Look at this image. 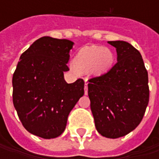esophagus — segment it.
<instances>
[{
  "label": "esophagus",
  "mask_w": 159,
  "mask_h": 159,
  "mask_svg": "<svg viewBox=\"0 0 159 159\" xmlns=\"http://www.w3.org/2000/svg\"><path fill=\"white\" fill-rule=\"evenodd\" d=\"M84 90H85V95H88V83H86V84H85Z\"/></svg>",
  "instance_id": "1"
}]
</instances>
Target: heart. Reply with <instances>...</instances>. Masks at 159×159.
Listing matches in <instances>:
<instances>
[{"label":"heart","mask_w":159,"mask_h":159,"mask_svg":"<svg viewBox=\"0 0 159 159\" xmlns=\"http://www.w3.org/2000/svg\"><path fill=\"white\" fill-rule=\"evenodd\" d=\"M113 55L107 48L92 46L80 49L73 60L74 68L79 71H89L92 69L95 74L105 72L112 64Z\"/></svg>","instance_id":"heart-1"}]
</instances>
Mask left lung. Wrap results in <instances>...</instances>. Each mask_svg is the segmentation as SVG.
<instances>
[{
	"label": "left lung",
	"instance_id": "8db88e82",
	"mask_svg": "<svg viewBox=\"0 0 159 159\" xmlns=\"http://www.w3.org/2000/svg\"><path fill=\"white\" fill-rule=\"evenodd\" d=\"M116 48L117 63L89 80V96L97 132L104 137L125 136L137 127L149 103L148 71L140 52L126 41H108Z\"/></svg>",
	"mask_w": 159,
	"mask_h": 159
}]
</instances>
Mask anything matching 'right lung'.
I'll return each instance as SVG.
<instances>
[{
    "instance_id": "add662e5",
    "label": "right lung",
    "mask_w": 159,
    "mask_h": 159,
    "mask_svg": "<svg viewBox=\"0 0 159 159\" xmlns=\"http://www.w3.org/2000/svg\"><path fill=\"white\" fill-rule=\"evenodd\" d=\"M73 42L41 37L23 53L12 78L13 104L24 127L44 139L64 131L70 111L84 95V80L68 84L64 72Z\"/></svg>"
}]
</instances>
